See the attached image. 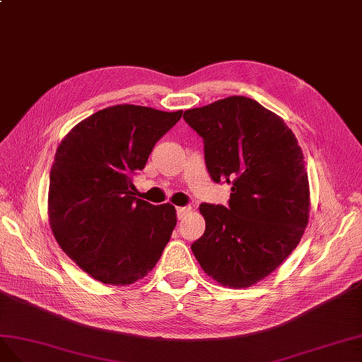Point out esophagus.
<instances>
[{
    "label": "esophagus",
    "mask_w": 362,
    "mask_h": 362,
    "mask_svg": "<svg viewBox=\"0 0 362 362\" xmlns=\"http://www.w3.org/2000/svg\"><path fill=\"white\" fill-rule=\"evenodd\" d=\"M191 212V206H185V208H177V216L179 218H183L185 215Z\"/></svg>",
    "instance_id": "1"
}]
</instances>
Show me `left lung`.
<instances>
[{
    "label": "left lung",
    "instance_id": "8db88e82",
    "mask_svg": "<svg viewBox=\"0 0 362 362\" xmlns=\"http://www.w3.org/2000/svg\"><path fill=\"white\" fill-rule=\"evenodd\" d=\"M183 118L204 141L212 180L232 185L229 208L200 204L206 229L191 250L215 282L252 286L305 233L311 197L303 151L281 117L247 97L185 110Z\"/></svg>",
    "mask_w": 362,
    "mask_h": 362
}]
</instances>
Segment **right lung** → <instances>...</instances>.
Listing matches in <instances>:
<instances>
[{"instance_id": "right-lung-1", "label": "right lung", "mask_w": 362, "mask_h": 362, "mask_svg": "<svg viewBox=\"0 0 362 362\" xmlns=\"http://www.w3.org/2000/svg\"><path fill=\"white\" fill-rule=\"evenodd\" d=\"M182 113L110 106L76 124L59 144L49 171V227L68 257L103 284L146 277L171 238L174 206L136 199L132 177Z\"/></svg>"}]
</instances>
